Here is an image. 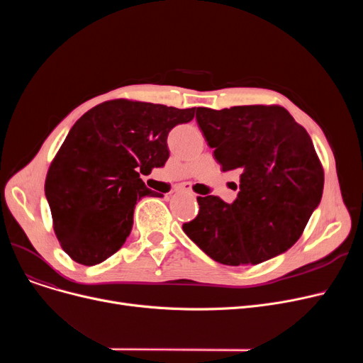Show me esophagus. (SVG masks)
<instances>
[{
    "label": "esophagus",
    "mask_w": 363,
    "mask_h": 363,
    "mask_svg": "<svg viewBox=\"0 0 363 363\" xmlns=\"http://www.w3.org/2000/svg\"><path fill=\"white\" fill-rule=\"evenodd\" d=\"M181 193H186V194H189V196H193V194H191V191H189V189H186V188H182V189H181Z\"/></svg>",
    "instance_id": "34e87169"
}]
</instances>
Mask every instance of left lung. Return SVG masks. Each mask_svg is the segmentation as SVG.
<instances>
[{
  "label": "left lung",
  "instance_id": "left-lung-1",
  "mask_svg": "<svg viewBox=\"0 0 363 363\" xmlns=\"http://www.w3.org/2000/svg\"><path fill=\"white\" fill-rule=\"evenodd\" d=\"M197 123L223 172L237 170L234 203L197 197L184 233L213 260L257 264L287 252L320 203L323 170L303 126L279 106L199 107Z\"/></svg>",
  "mask_w": 363,
  "mask_h": 363
}]
</instances>
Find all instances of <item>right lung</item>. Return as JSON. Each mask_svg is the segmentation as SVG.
<instances>
[{
  "mask_svg": "<svg viewBox=\"0 0 363 363\" xmlns=\"http://www.w3.org/2000/svg\"><path fill=\"white\" fill-rule=\"evenodd\" d=\"M196 107L111 100L76 122L52 160L45 197L63 250L85 266L104 262L130 234L133 208L151 191L140 172L163 167L167 135L191 122Z\"/></svg>",
  "mask_w": 363,
  "mask_h": 363,
  "instance_id": "1",
  "label": "right lung"
}]
</instances>
